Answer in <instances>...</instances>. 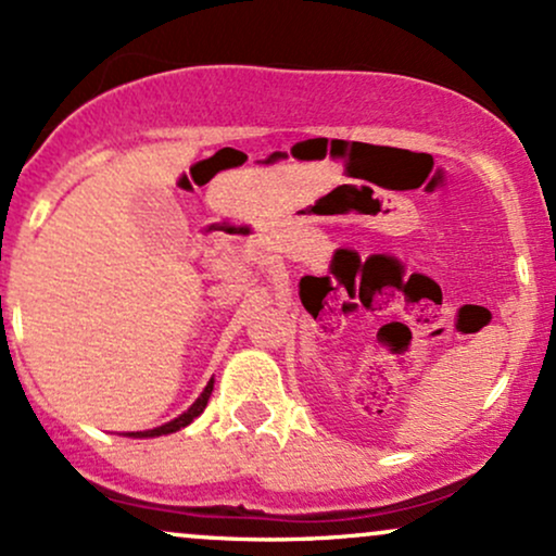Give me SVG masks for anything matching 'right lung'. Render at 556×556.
Instances as JSON below:
<instances>
[{"label": "right lung", "instance_id": "1", "mask_svg": "<svg viewBox=\"0 0 556 556\" xmlns=\"http://www.w3.org/2000/svg\"><path fill=\"white\" fill-rule=\"evenodd\" d=\"M212 389H214V381H208L206 389H203V392H201V397H198V400L193 402V405H190L188 410L182 413L180 418L169 420V424L159 426V429H151V431H136V433H130V437H162V433H172V431H180V429H185V426H188V424H193V418L201 416L203 407H206L208 397H212Z\"/></svg>", "mask_w": 556, "mask_h": 556}]
</instances>
